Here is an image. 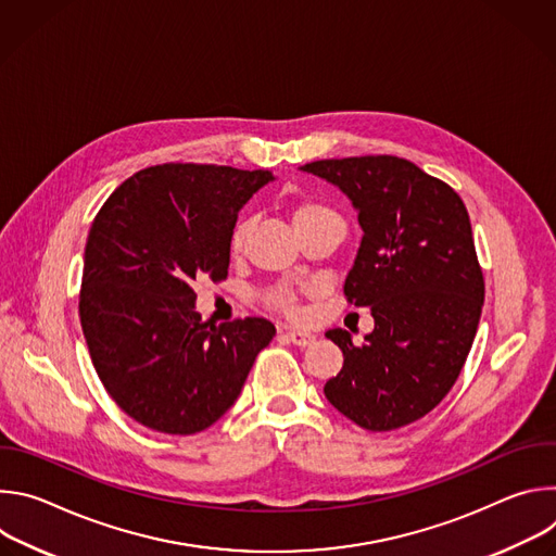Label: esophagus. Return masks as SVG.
I'll use <instances>...</instances> for the list:
<instances>
[{"label": "esophagus", "mask_w": 556, "mask_h": 556, "mask_svg": "<svg viewBox=\"0 0 556 556\" xmlns=\"http://www.w3.org/2000/svg\"><path fill=\"white\" fill-rule=\"evenodd\" d=\"M286 339H288L292 345H299V348H309V345L314 343V334L301 332V330H288V332H286Z\"/></svg>", "instance_id": "obj_1"}]
</instances>
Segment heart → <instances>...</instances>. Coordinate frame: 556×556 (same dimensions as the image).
I'll list each match as a JSON object with an SVG mask.
<instances>
[{
	"label": "heart",
	"mask_w": 556,
	"mask_h": 556,
	"mask_svg": "<svg viewBox=\"0 0 556 556\" xmlns=\"http://www.w3.org/2000/svg\"><path fill=\"white\" fill-rule=\"evenodd\" d=\"M330 219H341L339 213L334 208H330L328 204L324 202H314V200H305V202H299L294 208H292V224L296 230H303L307 226H314V224H321V222H330ZM253 228V217H242L240 222H237L232 226V232H230V251L232 253H240L244 249V242L247 237ZM266 305L290 316V319H296V316H301V305H299V294L294 288L290 286H277V288H270L264 296Z\"/></svg>",
	"instance_id": "heart-1"
}]
</instances>
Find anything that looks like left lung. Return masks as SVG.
Listing matches in <instances>:
<instances>
[{
	"instance_id": "1",
	"label": "left lung",
	"mask_w": 556,
	"mask_h": 556,
	"mask_svg": "<svg viewBox=\"0 0 556 556\" xmlns=\"http://www.w3.org/2000/svg\"><path fill=\"white\" fill-rule=\"evenodd\" d=\"M350 195L363 242L343 292L367 305L374 332L343 352L326 399L367 431H393L435 409L455 384L478 332L484 275L462 198L395 155L314 161L301 167Z\"/></svg>"
}]
</instances>
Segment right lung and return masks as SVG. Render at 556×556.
<instances>
[{"mask_svg":"<svg viewBox=\"0 0 556 556\" xmlns=\"http://www.w3.org/2000/svg\"><path fill=\"white\" fill-rule=\"evenodd\" d=\"M268 169L165 163L127 178L97 213L78 314L94 369L138 425L191 435L240 395L275 326L247 316L208 328L193 283L224 281L230 232Z\"/></svg>","mask_w":556,"mask_h":556,"instance_id":"1","label":"right lung"}]
</instances>
